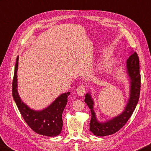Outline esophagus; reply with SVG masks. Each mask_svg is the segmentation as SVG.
Here are the masks:
<instances>
[{
    "label": "esophagus",
    "mask_w": 151,
    "mask_h": 151,
    "mask_svg": "<svg viewBox=\"0 0 151 151\" xmlns=\"http://www.w3.org/2000/svg\"><path fill=\"white\" fill-rule=\"evenodd\" d=\"M77 93H78V95H79L80 97H83L86 92V88L85 86L83 85V84H81L78 88H77Z\"/></svg>",
    "instance_id": "1"
}]
</instances>
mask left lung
<instances>
[{
  "mask_svg": "<svg viewBox=\"0 0 151 151\" xmlns=\"http://www.w3.org/2000/svg\"><path fill=\"white\" fill-rule=\"evenodd\" d=\"M130 56L126 62V73L129 83V95L124 111L119 115L109 120L101 122L97 119L93 108L94 101L90 90L85 95L84 102L90 109L91 118L90 130L98 137H106L119 131L132 115L138 102L140 92V74H139V58L133 50L129 52Z\"/></svg>",
  "mask_w": 151,
  "mask_h": 151,
  "instance_id": "1",
  "label": "left lung"
}]
</instances>
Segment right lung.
I'll use <instances>...</instances> for the list:
<instances>
[{
    "label": "right lung",
    "instance_id": "right-lung-1",
    "mask_svg": "<svg viewBox=\"0 0 151 151\" xmlns=\"http://www.w3.org/2000/svg\"><path fill=\"white\" fill-rule=\"evenodd\" d=\"M18 56L17 58L13 81L12 93L14 102L22 116L28 126L36 133L47 137H56L63 127L62 113L67 104V98L70 92L62 93L49 106L41 110L31 109L24 103L18 91L17 72Z\"/></svg>",
    "mask_w": 151,
    "mask_h": 151
}]
</instances>
